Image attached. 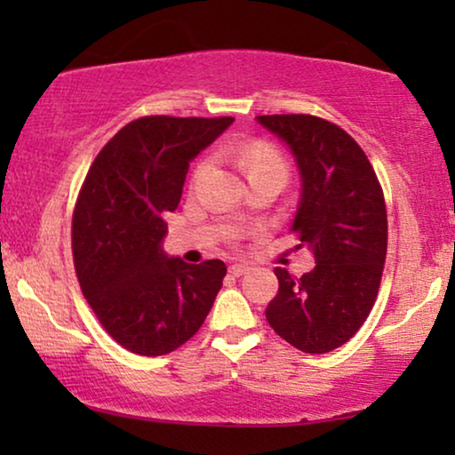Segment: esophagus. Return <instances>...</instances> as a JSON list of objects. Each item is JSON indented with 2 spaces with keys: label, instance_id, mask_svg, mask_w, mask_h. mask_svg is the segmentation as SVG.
<instances>
[{
  "label": "esophagus",
  "instance_id": "obj_1",
  "mask_svg": "<svg viewBox=\"0 0 455 455\" xmlns=\"http://www.w3.org/2000/svg\"><path fill=\"white\" fill-rule=\"evenodd\" d=\"M246 271H248V267H246V265H242V263H234V265H229V273H232L234 277L244 275Z\"/></svg>",
  "mask_w": 455,
  "mask_h": 455
}]
</instances>
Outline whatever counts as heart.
Here are the masks:
<instances>
[{"mask_svg":"<svg viewBox=\"0 0 455 455\" xmlns=\"http://www.w3.org/2000/svg\"><path fill=\"white\" fill-rule=\"evenodd\" d=\"M238 164L248 173V178L263 172H277L288 178V164H285L282 153L267 142H252V145L240 148ZM232 238H238V232H234Z\"/></svg>","mask_w":455,"mask_h":455,"instance_id":"b5f03b06","label":"heart"}]
</instances>
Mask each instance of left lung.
I'll return each instance as SVG.
<instances>
[{
  "mask_svg": "<svg viewBox=\"0 0 455 455\" xmlns=\"http://www.w3.org/2000/svg\"><path fill=\"white\" fill-rule=\"evenodd\" d=\"M285 140L302 178L290 232L315 254L302 277L277 267L279 290L265 316L279 338L307 354L344 346L377 300L387 254V211L369 157L338 124L308 114L259 116Z\"/></svg>",
  "mask_w": 455,
  "mask_h": 455,
  "instance_id": "obj_1",
  "label": "left lung"
}]
</instances>
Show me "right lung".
Here are the masks:
<instances>
[{"instance_id": "right-lung-1", "label": "right lung", "mask_w": 455, "mask_h": 455, "mask_svg": "<svg viewBox=\"0 0 455 455\" xmlns=\"http://www.w3.org/2000/svg\"><path fill=\"white\" fill-rule=\"evenodd\" d=\"M234 117L145 116L92 161L72 215L80 290L105 331L140 356L178 350L207 319L226 277L220 259H167L165 213L178 209L190 161Z\"/></svg>"}]
</instances>
